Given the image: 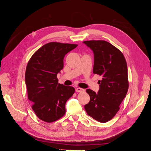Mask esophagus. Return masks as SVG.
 <instances>
[{"label": "esophagus", "instance_id": "1", "mask_svg": "<svg viewBox=\"0 0 151 151\" xmlns=\"http://www.w3.org/2000/svg\"><path fill=\"white\" fill-rule=\"evenodd\" d=\"M76 92H77V93H82V92H84V89H82L81 88H77L76 89Z\"/></svg>", "mask_w": 151, "mask_h": 151}]
</instances>
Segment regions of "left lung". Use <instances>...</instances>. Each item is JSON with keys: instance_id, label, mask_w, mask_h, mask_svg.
Segmentation results:
<instances>
[{"instance_id": "left-lung-1", "label": "left lung", "mask_w": 151, "mask_h": 151, "mask_svg": "<svg viewBox=\"0 0 151 151\" xmlns=\"http://www.w3.org/2000/svg\"><path fill=\"white\" fill-rule=\"evenodd\" d=\"M94 53L93 73L101 76L98 94L86 89L90 96L84 108L88 115L99 122L111 120L120 109V105L129 89L127 65L119 50L103 40L83 42Z\"/></svg>"}]
</instances>
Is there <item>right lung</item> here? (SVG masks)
I'll return each instance as SVG.
<instances>
[{
	"label": "right lung",
	"instance_id": "obj_1",
	"mask_svg": "<svg viewBox=\"0 0 151 151\" xmlns=\"http://www.w3.org/2000/svg\"><path fill=\"white\" fill-rule=\"evenodd\" d=\"M76 44L50 42L39 48L26 67L25 83L32 109L40 120L51 123L65 113V103L75 92L72 86L58 83L65 55Z\"/></svg>",
	"mask_w": 151,
	"mask_h": 151
}]
</instances>
